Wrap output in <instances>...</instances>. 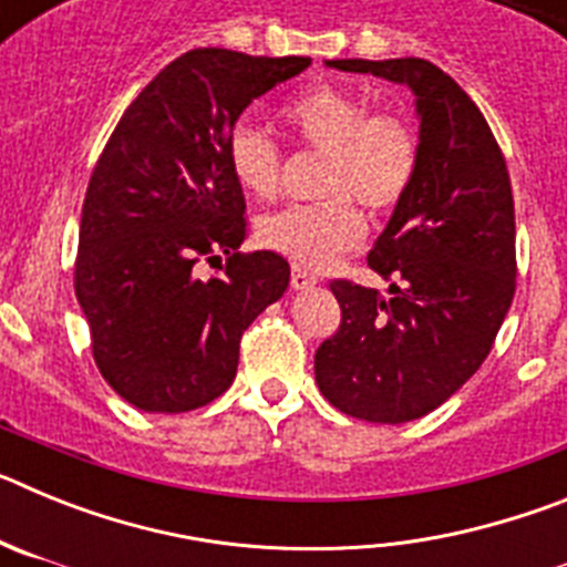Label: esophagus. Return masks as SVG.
Instances as JSON below:
<instances>
[{
    "label": "esophagus",
    "instance_id": "1",
    "mask_svg": "<svg viewBox=\"0 0 567 567\" xmlns=\"http://www.w3.org/2000/svg\"><path fill=\"white\" fill-rule=\"evenodd\" d=\"M292 289H312L315 284H318V278H315L312 272H307V269H300V267H295L292 269Z\"/></svg>",
    "mask_w": 567,
    "mask_h": 567
}]
</instances>
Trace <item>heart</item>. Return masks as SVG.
<instances>
[{
    "mask_svg": "<svg viewBox=\"0 0 567 567\" xmlns=\"http://www.w3.org/2000/svg\"><path fill=\"white\" fill-rule=\"evenodd\" d=\"M298 142L323 153L315 204L275 209L258 221V238L298 267H327L363 238V215H389L409 198L420 169V138L412 122L372 104L352 90L318 84L284 104ZM235 184L255 198L280 187V147L252 124H235L224 144Z\"/></svg>",
    "mask_w": 567,
    "mask_h": 567,
    "instance_id": "heart-1",
    "label": "heart"
}]
</instances>
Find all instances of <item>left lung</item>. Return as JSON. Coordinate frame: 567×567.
Here are the masks:
<instances>
[{"instance_id": "1", "label": "left lung", "mask_w": 567, "mask_h": 567, "mask_svg": "<svg viewBox=\"0 0 567 567\" xmlns=\"http://www.w3.org/2000/svg\"><path fill=\"white\" fill-rule=\"evenodd\" d=\"M329 64L414 90L420 169L369 252L389 295L346 278L329 284L340 327L315 352V380L349 417L409 423L477 372L511 309L517 227L508 167L485 115L437 64L414 56Z\"/></svg>"}]
</instances>
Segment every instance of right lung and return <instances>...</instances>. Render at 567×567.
I'll use <instances>...</instances> for the list:
<instances>
[{
  "label": "right lung",
  "instance_id": "right-lung-1",
  "mask_svg": "<svg viewBox=\"0 0 567 567\" xmlns=\"http://www.w3.org/2000/svg\"><path fill=\"white\" fill-rule=\"evenodd\" d=\"M307 56L189 50L133 99L84 193L73 269L102 378L135 409L193 412L221 398L240 334L287 292L280 255L238 252L247 202L227 167L229 130ZM228 255L221 274L202 259Z\"/></svg>",
  "mask_w": 567,
  "mask_h": 567
}]
</instances>
